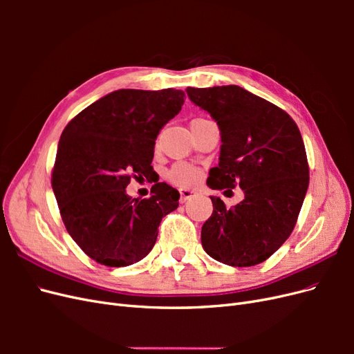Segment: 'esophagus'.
<instances>
[{
    "label": "esophagus",
    "instance_id": "obj_1",
    "mask_svg": "<svg viewBox=\"0 0 354 354\" xmlns=\"http://www.w3.org/2000/svg\"><path fill=\"white\" fill-rule=\"evenodd\" d=\"M192 196H194V192H190L187 189H181L180 190V202L185 203L187 199H190Z\"/></svg>",
    "mask_w": 354,
    "mask_h": 354
}]
</instances>
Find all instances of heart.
<instances>
[{"label": "heart", "mask_w": 354, "mask_h": 354, "mask_svg": "<svg viewBox=\"0 0 354 354\" xmlns=\"http://www.w3.org/2000/svg\"><path fill=\"white\" fill-rule=\"evenodd\" d=\"M201 120L202 118H196L194 121H201ZM167 178L171 181V183H174L177 186L190 187L199 180V171L194 165L178 162L168 169Z\"/></svg>", "instance_id": "1"}]
</instances>
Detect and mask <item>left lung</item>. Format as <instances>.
<instances>
[{"label":"left lung","instance_id":"1","mask_svg":"<svg viewBox=\"0 0 354 354\" xmlns=\"http://www.w3.org/2000/svg\"><path fill=\"white\" fill-rule=\"evenodd\" d=\"M186 91L221 133L220 162L207 185L226 192L241 187L245 195L232 208L211 196L214 209L201 232L203 250L227 266L260 264L289 238L303 207L310 176L301 133L283 109L238 85Z\"/></svg>","mask_w":354,"mask_h":354}]
</instances>
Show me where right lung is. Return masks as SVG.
<instances>
[{
	"instance_id": "obj_1",
	"label": "right lung",
	"mask_w": 354,
	"mask_h": 354,
	"mask_svg": "<svg viewBox=\"0 0 354 354\" xmlns=\"http://www.w3.org/2000/svg\"><path fill=\"white\" fill-rule=\"evenodd\" d=\"M185 103V91L118 90L81 111L65 127L51 186L63 224L90 259L125 267L151 252L160 220L178 207L167 183L133 199L131 178L151 177L155 140Z\"/></svg>"
}]
</instances>
